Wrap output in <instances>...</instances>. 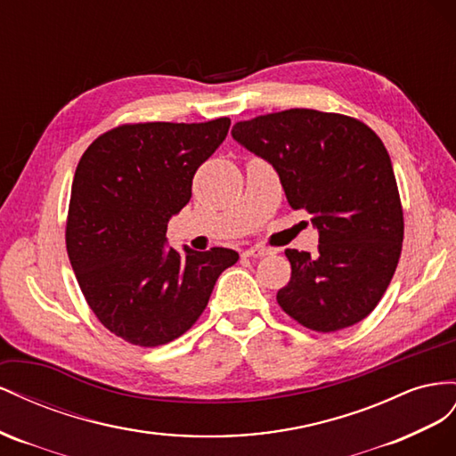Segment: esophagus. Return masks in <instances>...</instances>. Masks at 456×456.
Masks as SVG:
<instances>
[{"label":"esophagus","instance_id":"1","mask_svg":"<svg viewBox=\"0 0 456 456\" xmlns=\"http://www.w3.org/2000/svg\"><path fill=\"white\" fill-rule=\"evenodd\" d=\"M269 254L271 252L267 248H264V246H252V248L242 252V256H246V257H264V256H269Z\"/></svg>","mask_w":456,"mask_h":456}]
</instances>
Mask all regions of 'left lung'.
I'll use <instances>...</instances> for the list:
<instances>
[{
    "label": "left lung",
    "mask_w": 456,
    "mask_h": 456,
    "mask_svg": "<svg viewBox=\"0 0 456 456\" xmlns=\"http://www.w3.org/2000/svg\"><path fill=\"white\" fill-rule=\"evenodd\" d=\"M240 147L279 174L292 210H307L319 252L284 254L290 282L279 305L304 327L334 332L365 319L392 281L403 210L380 137L349 116L290 109L235 124Z\"/></svg>",
    "instance_id": "1"
}]
</instances>
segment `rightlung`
<instances>
[{
  "mask_svg": "<svg viewBox=\"0 0 456 456\" xmlns=\"http://www.w3.org/2000/svg\"><path fill=\"white\" fill-rule=\"evenodd\" d=\"M231 120L120 126L77 162L67 250L89 307L122 340L156 347L187 332L217 277L235 265L231 248H167L166 231L191 200L199 166L225 141Z\"/></svg>",
  "mask_w": 456,
  "mask_h": 456,
  "instance_id": "1",
  "label": "right lung"
}]
</instances>
